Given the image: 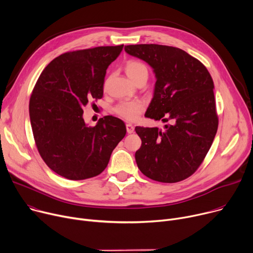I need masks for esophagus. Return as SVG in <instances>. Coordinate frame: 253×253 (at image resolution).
<instances>
[{"label":"esophagus","instance_id":"34e87169","mask_svg":"<svg viewBox=\"0 0 253 253\" xmlns=\"http://www.w3.org/2000/svg\"><path fill=\"white\" fill-rule=\"evenodd\" d=\"M126 129H127V132H128L129 134H131V133L134 132V126H133L132 124H130V123L126 124Z\"/></svg>","mask_w":253,"mask_h":253}]
</instances>
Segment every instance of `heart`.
Segmentation results:
<instances>
[{
	"label": "heart",
	"instance_id": "heart-1",
	"mask_svg": "<svg viewBox=\"0 0 253 253\" xmlns=\"http://www.w3.org/2000/svg\"><path fill=\"white\" fill-rule=\"evenodd\" d=\"M125 68L128 77L133 82H136V80L142 75H148L146 66L138 60H129L126 63ZM143 109L144 104L141 101H125L119 103L115 107L114 111L121 118L128 121H134L139 117Z\"/></svg>",
	"mask_w": 253,
	"mask_h": 253
}]
</instances>
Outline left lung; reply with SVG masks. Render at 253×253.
Wrapping results in <instances>:
<instances>
[{
	"label": "left lung",
	"instance_id": "1",
	"mask_svg": "<svg viewBox=\"0 0 253 253\" xmlns=\"http://www.w3.org/2000/svg\"><path fill=\"white\" fill-rule=\"evenodd\" d=\"M125 51L146 61L156 83L145 117L169 122L163 131L135 127L141 147L135 159L140 171L160 182L191 176L208 153L218 129L214 83L206 66L177 47L127 45Z\"/></svg>",
	"mask_w": 253,
	"mask_h": 253
}]
</instances>
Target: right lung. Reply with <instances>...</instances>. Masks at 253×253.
Masks as SVG:
<instances>
[{"instance_id":"1","label":"right lung","mask_w":253,"mask_h":253,"mask_svg":"<svg viewBox=\"0 0 253 253\" xmlns=\"http://www.w3.org/2000/svg\"><path fill=\"white\" fill-rule=\"evenodd\" d=\"M123 46L63 53L44 68L32 90L29 115L36 147L47 167L65 178L100 174L126 134L119 118L105 116L96 126L83 118L86 104L103 98L106 71Z\"/></svg>"}]
</instances>
